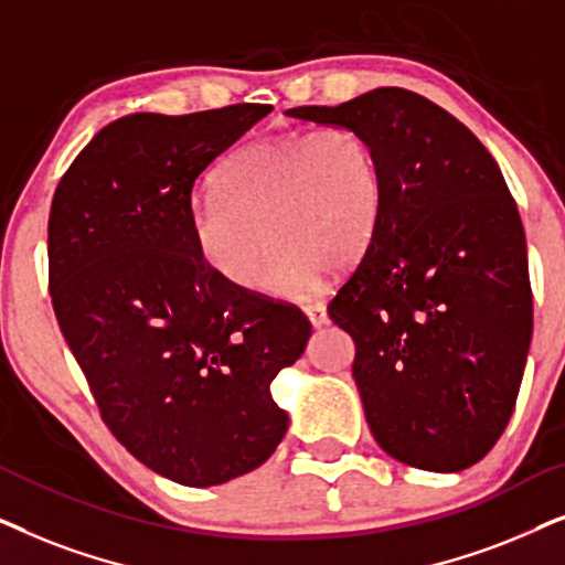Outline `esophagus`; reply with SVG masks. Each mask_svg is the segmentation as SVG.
Here are the masks:
<instances>
[{"label": "esophagus", "instance_id": "esophagus-1", "mask_svg": "<svg viewBox=\"0 0 565 565\" xmlns=\"http://www.w3.org/2000/svg\"><path fill=\"white\" fill-rule=\"evenodd\" d=\"M305 315H307V320L312 322V328H322V326H326V322H328L326 305H320V302L307 305V307H305Z\"/></svg>", "mask_w": 565, "mask_h": 565}]
</instances>
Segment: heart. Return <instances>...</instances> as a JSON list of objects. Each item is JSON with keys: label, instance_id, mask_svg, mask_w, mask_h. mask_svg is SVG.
Masks as SVG:
<instances>
[{"label": "heart", "instance_id": "heart-1", "mask_svg": "<svg viewBox=\"0 0 565 565\" xmlns=\"http://www.w3.org/2000/svg\"><path fill=\"white\" fill-rule=\"evenodd\" d=\"M382 170L364 134L345 126L289 131L239 149L216 172V193L191 204L201 260L239 291L299 299L326 270L351 268L382 216Z\"/></svg>", "mask_w": 565, "mask_h": 565}]
</instances>
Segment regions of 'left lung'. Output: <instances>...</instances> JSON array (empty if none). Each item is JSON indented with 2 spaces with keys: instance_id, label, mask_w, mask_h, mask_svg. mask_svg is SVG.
Returning a JSON list of instances; mask_svg holds the SVG:
<instances>
[{
  "instance_id": "1",
  "label": "left lung",
  "mask_w": 565,
  "mask_h": 565,
  "mask_svg": "<svg viewBox=\"0 0 565 565\" xmlns=\"http://www.w3.org/2000/svg\"><path fill=\"white\" fill-rule=\"evenodd\" d=\"M287 116L364 134L382 170L377 232L328 305L356 345L374 439L411 468H470L509 424L532 341L527 243L499 164L403 87Z\"/></svg>"
}]
</instances>
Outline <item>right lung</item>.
I'll use <instances>...</instances> for the list:
<instances>
[{"instance_id":"1","label":"right lung","mask_w":565,"mask_h":565,"mask_svg":"<svg viewBox=\"0 0 565 565\" xmlns=\"http://www.w3.org/2000/svg\"><path fill=\"white\" fill-rule=\"evenodd\" d=\"M270 110L113 120L51 201L58 328L110 434L180 486L227 483L276 452L289 416L270 382L312 333L297 307L222 281L188 224L195 178Z\"/></svg>"}]
</instances>
